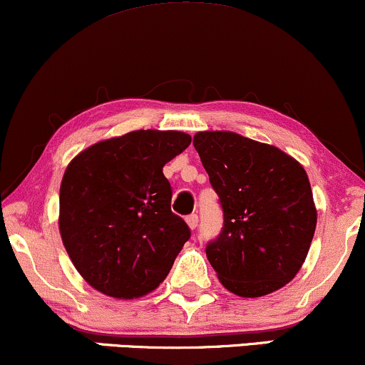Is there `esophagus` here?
Masks as SVG:
<instances>
[{
  "label": "esophagus",
  "instance_id": "1",
  "mask_svg": "<svg viewBox=\"0 0 365 365\" xmlns=\"http://www.w3.org/2000/svg\"><path fill=\"white\" fill-rule=\"evenodd\" d=\"M186 223L191 230H195V228L197 227V215H190V217L186 218Z\"/></svg>",
  "mask_w": 365,
  "mask_h": 365
}]
</instances>
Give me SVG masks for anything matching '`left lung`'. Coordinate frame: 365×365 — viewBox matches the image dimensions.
<instances>
[{
    "instance_id": "8db88e82",
    "label": "left lung",
    "mask_w": 365,
    "mask_h": 365,
    "mask_svg": "<svg viewBox=\"0 0 365 365\" xmlns=\"http://www.w3.org/2000/svg\"><path fill=\"white\" fill-rule=\"evenodd\" d=\"M192 143L223 210L222 233L206 245L220 282L242 298L281 289L317 228L307 170L281 148L235 132H197Z\"/></svg>"
}]
</instances>
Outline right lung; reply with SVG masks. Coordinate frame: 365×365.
Returning a JSON list of instances; mask_svg holds the SVG:
<instances>
[{"label": "right lung", "mask_w": 365, "mask_h": 365, "mask_svg": "<svg viewBox=\"0 0 365 365\" xmlns=\"http://www.w3.org/2000/svg\"><path fill=\"white\" fill-rule=\"evenodd\" d=\"M191 135L135 130L79 152L58 196V232L76 271L116 299L148 294L168 277L191 237L170 211L164 165L186 150Z\"/></svg>", "instance_id": "add662e5"}]
</instances>
